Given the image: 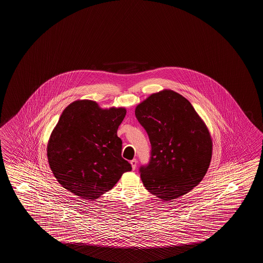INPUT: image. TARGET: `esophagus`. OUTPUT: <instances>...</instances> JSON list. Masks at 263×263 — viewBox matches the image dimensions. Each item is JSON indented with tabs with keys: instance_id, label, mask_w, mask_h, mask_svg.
I'll return each instance as SVG.
<instances>
[{
	"instance_id": "1",
	"label": "esophagus",
	"mask_w": 263,
	"mask_h": 263,
	"mask_svg": "<svg viewBox=\"0 0 263 263\" xmlns=\"http://www.w3.org/2000/svg\"><path fill=\"white\" fill-rule=\"evenodd\" d=\"M130 163H131L132 168H133V170H136V168H137V165H138V160H137V159H132V160L130 161Z\"/></svg>"
}]
</instances>
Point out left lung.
Instances as JSON below:
<instances>
[{
    "label": "left lung",
    "instance_id": "1",
    "mask_svg": "<svg viewBox=\"0 0 263 263\" xmlns=\"http://www.w3.org/2000/svg\"><path fill=\"white\" fill-rule=\"evenodd\" d=\"M135 115L151 144L149 163L139 170L146 189L168 202L198 185L211 162L213 141L189 101L160 90L138 104Z\"/></svg>",
    "mask_w": 263,
    "mask_h": 263
}]
</instances>
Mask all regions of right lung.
Masks as SVG:
<instances>
[{"mask_svg":"<svg viewBox=\"0 0 263 263\" xmlns=\"http://www.w3.org/2000/svg\"><path fill=\"white\" fill-rule=\"evenodd\" d=\"M125 114V108L103 109L90 100H78L65 108L47 147L48 164L62 187L93 201L132 170L121 156L122 140L117 137Z\"/></svg>","mask_w":263,"mask_h":263,"instance_id":"right-lung-1","label":"right lung"}]
</instances>
